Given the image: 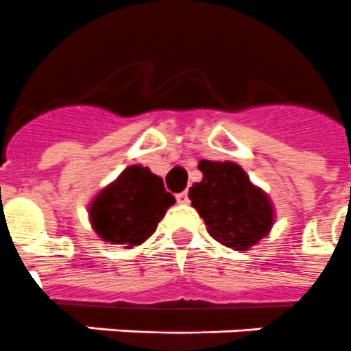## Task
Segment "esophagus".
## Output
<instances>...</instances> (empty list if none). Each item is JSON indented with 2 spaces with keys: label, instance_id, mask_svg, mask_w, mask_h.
<instances>
[{
  "label": "esophagus",
  "instance_id": "1",
  "mask_svg": "<svg viewBox=\"0 0 351 351\" xmlns=\"http://www.w3.org/2000/svg\"><path fill=\"white\" fill-rule=\"evenodd\" d=\"M176 202H178V203H189V193H187V191H184V193L176 194Z\"/></svg>",
  "mask_w": 351,
  "mask_h": 351
}]
</instances>
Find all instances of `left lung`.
<instances>
[{"mask_svg":"<svg viewBox=\"0 0 351 351\" xmlns=\"http://www.w3.org/2000/svg\"><path fill=\"white\" fill-rule=\"evenodd\" d=\"M203 180L189 189L208 234L228 248H252L273 226V205L234 162H199Z\"/></svg>","mask_w":351,"mask_h":351,"instance_id":"obj_1","label":"left lung"}]
</instances>
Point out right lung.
<instances>
[{"label": "right lung", "mask_w": 351, "mask_h": 351, "mask_svg": "<svg viewBox=\"0 0 351 351\" xmlns=\"http://www.w3.org/2000/svg\"><path fill=\"white\" fill-rule=\"evenodd\" d=\"M173 203L160 176L148 167L130 166L90 203V225L103 241L134 248L157 230Z\"/></svg>", "instance_id": "right-lung-1"}]
</instances>
